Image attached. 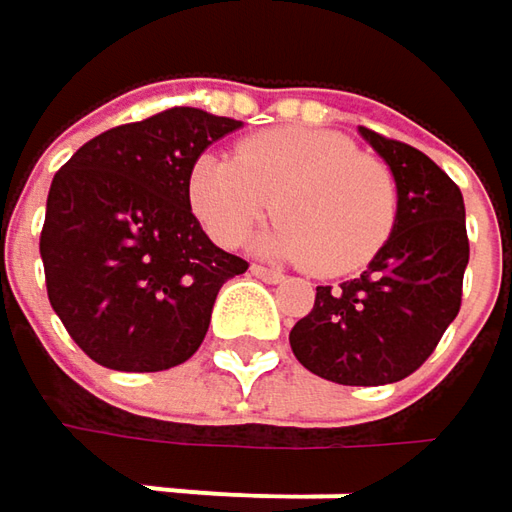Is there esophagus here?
I'll use <instances>...</instances> for the list:
<instances>
[{
  "label": "esophagus",
  "mask_w": 512,
  "mask_h": 512,
  "mask_svg": "<svg viewBox=\"0 0 512 512\" xmlns=\"http://www.w3.org/2000/svg\"><path fill=\"white\" fill-rule=\"evenodd\" d=\"M252 275L263 278V281H269V284H278V281H284V272H278V269H269V266H260V263H252Z\"/></svg>",
  "instance_id": "34e87169"
}]
</instances>
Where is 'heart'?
<instances>
[{"instance_id":"heart-1","label":"heart","mask_w":512,"mask_h":512,"mask_svg":"<svg viewBox=\"0 0 512 512\" xmlns=\"http://www.w3.org/2000/svg\"><path fill=\"white\" fill-rule=\"evenodd\" d=\"M189 201L219 246H240L266 213L281 216L257 246L308 263L317 275H350L388 243L397 222L394 171L332 130L278 127L240 142L237 156H201Z\"/></svg>"}]
</instances>
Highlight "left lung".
I'll use <instances>...</instances> for the list:
<instances>
[{
    "label": "left lung",
    "mask_w": 512,
    "mask_h": 512,
    "mask_svg": "<svg viewBox=\"0 0 512 512\" xmlns=\"http://www.w3.org/2000/svg\"><path fill=\"white\" fill-rule=\"evenodd\" d=\"M397 180V222L370 266L341 287H317L293 332L302 367L338 385H388L412 376L462 305L468 266L460 186L418 148L361 127Z\"/></svg>",
    "instance_id": "left-lung-1"
}]
</instances>
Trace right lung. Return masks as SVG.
<instances>
[{
	"instance_id": "add662e5",
	"label": "right lung",
	"mask_w": 512,
	"mask_h": 512,
	"mask_svg": "<svg viewBox=\"0 0 512 512\" xmlns=\"http://www.w3.org/2000/svg\"><path fill=\"white\" fill-rule=\"evenodd\" d=\"M234 118L174 106L85 142L52 177L41 260L52 311L103 367L156 373L201 347L243 257L210 243L189 177Z\"/></svg>"
}]
</instances>
